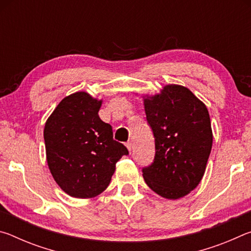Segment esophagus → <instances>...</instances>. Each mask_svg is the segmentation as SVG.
Listing matches in <instances>:
<instances>
[{
	"mask_svg": "<svg viewBox=\"0 0 251 251\" xmlns=\"http://www.w3.org/2000/svg\"><path fill=\"white\" fill-rule=\"evenodd\" d=\"M126 147H127V150H128L129 151H131V150H133V142H127L126 143Z\"/></svg>",
	"mask_w": 251,
	"mask_h": 251,
	"instance_id": "34e87169",
	"label": "esophagus"
}]
</instances>
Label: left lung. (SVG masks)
<instances>
[{
	"label": "left lung",
	"mask_w": 251,
	"mask_h": 251,
	"mask_svg": "<svg viewBox=\"0 0 251 251\" xmlns=\"http://www.w3.org/2000/svg\"><path fill=\"white\" fill-rule=\"evenodd\" d=\"M155 137V159L143 169L147 186L166 199H179L199 185L212 146L206 105L182 85L168 84L143 95Z\"/></svg>",
	"instance_id": "left-lung-1"
}]
</instances>
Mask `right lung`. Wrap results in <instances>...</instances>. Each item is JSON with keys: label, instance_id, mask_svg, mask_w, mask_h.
I'll list each match as a JSON object with an SVG mask.
<instances>
[{"label": "right lung", "instance_id": "obj_1", "mask_svg": "<svg viewBox=\"0 0 251 251\" xmlns=\"http://www.w3.org/2000/svg\"><path fill=\"white\" fill-rule=\"evenodd\" d=\"M103 100L86 92L63 99L44 127L46 160L54 180L71 197L88 199L107 188L116 163L128 154L99 116Z\"/></svg>", "mask_w": 251, "mask_h": 251}]
</instances>
